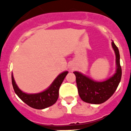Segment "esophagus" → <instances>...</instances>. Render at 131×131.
I'll use <instances>...</instances> for the list:
<instances>
[{"instance_id": "1", "label": "esophagus", "mask_w": 131, "mask_h": 131, "mask_svg": "<svg viewBox=\"0 0 131 131\" xmlns=\"http://www.w3.org/2000/svg\"><path fill=\"white\" fill-rule=\"evenodd\" d=\"M71 69H73V67H71Z\"/></svg>"}]
</instances>
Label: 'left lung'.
I'll return each instance as SVG.
<instances>
[{"instance_id": "left-lung-1", "label": "left lung", "mask_w": 131, "mask_h": 131, "mask_svg": "<svg viewBox=\"0 0 131 131\" xmlns=\"http://www.w3.org/2000/svg\"><path fill=\"white\" fill-rule=\"evenodd\" d=\"M112 46L116 54V73L103 82H96L82 73L74 71L78 93L83 101L91 104H101L110 99L117 89L122 77L119 50L114 41Z\"/></svg>"}]
</instances>
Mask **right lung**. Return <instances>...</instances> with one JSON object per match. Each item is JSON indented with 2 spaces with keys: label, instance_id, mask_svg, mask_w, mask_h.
Returning <instances> with one entry per match:
<instances>
[{
  "label": "right lung",
  "instance_id": "add662e5",
  "mask_svg": "<svg viewBox=\"0 0 131 131\" xmlns=\"http://www.w3.org/2000/svg\"><path fill=\"white\" fill-rule=\"evenodd\" d=\"M68 73V71H64L59 74L47 89L39 93L28 94L21 91L15 83L13 73L11 75L12 85L15 94L22 101L34 109L43 110L53 105L57 101L59 88Z\"/></svg>",
  "mask_w": 131,
  "mask_h": 131
}]
</instances>
